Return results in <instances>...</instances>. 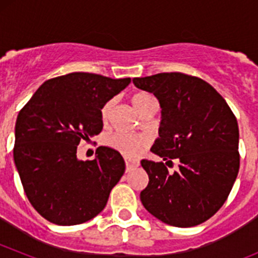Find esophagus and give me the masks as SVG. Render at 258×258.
<instances>
[{
    "instance_id": "obj_1",
    "label": "esophagus",
    "mask_w": 258,
    "mask_h": 258,
    "mask_svg": "<svg viewBox=\"0 0 258 258\" xmlns=\"http://www.w3.org/2000/svg\"><path fill=\"white\" fill-rule=\"evenodd\" d=\"M125 165H126V172H129L131 169L136 168V166L140 165V161L136 160V159H129V157H125Z\"/></svg>"
}]
</instances>
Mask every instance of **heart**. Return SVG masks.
<instances>
[{
    "mask_svg": "<svg viewBox=\"0 0 258 258\" xmlns=\"http://www.w3.org/2000/svg\"><path fill=\"white\" fill-rule=\"evenodd\" d=\"M131 102L138 113H142L147 107L156 103L155 98L150 93L137 92L132 95ZM112 102L108 101L103 104L101 109L102 120L106 121L111 112ZM107 145L111 149L116 150L121 155L127 157H136L150 145V138L145 134H131V133H115L106 140Z\"/></svg>",
    "mask_w": 258,
    "mask_h": 258,
    "instance_id": "obj_1",
    "label": "heart"
}]
</instances>
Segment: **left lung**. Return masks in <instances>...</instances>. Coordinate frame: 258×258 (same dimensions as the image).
Listing matches in <instances>:
<instances>
[{"label":"left lung","mask_w":258,"mask_h":258,"mask_svg":"<svg viewBox=\"0 0 258 258\" xmlns=\"http://www.w3.org/2000/svg\"><path fill=\"white\" fill-rule=\"evenodd\" d=\"M133 84L159 99L160 137L151 151L166 161H141L150 179L141 191L143 207L170 226L206 222L226 202L239 172L235 115L222 95L199 77L164 72L136 77ZM174 158L180 160V170L170 175L166 166Z\"/></svg>","instance_id":"left-lung-1"}]
</instances>
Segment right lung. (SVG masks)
I'll list each match as a JSON object with an SVG mask.
<instances>
[{
	"label": "right lung",
	"instance_id": "obj_1",
	"mask_svg": "<svg viewBox=\"0 0 258 258\" xmlns=\"http://www.w3.org/2000/svg\"><path fill=\"white\" fill-rule=\"evenodd\" d=\"M129 84V77L72 72L45 81L19 111L14 161L29 203L49 222L79 225L106 207L124 159L101 146L94 160L81 161L77 146L101 133L102 107Z\"/></svg>",
	"mask_w": 258,
	"mask_h": 258
}]
</instances>
